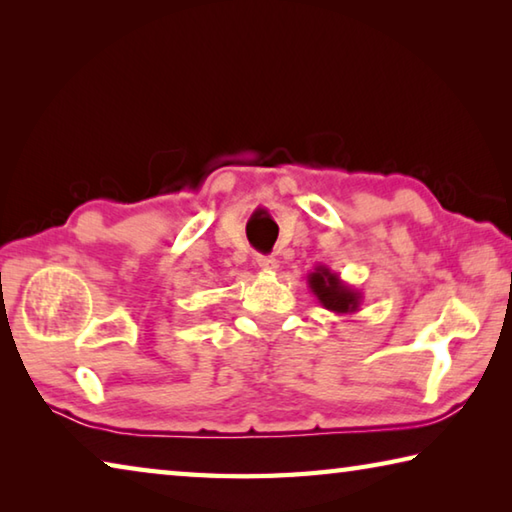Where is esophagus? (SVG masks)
I'll use <instances>...</instances> for the list:
<instances>
[{
    "mask_svg": "<svg viewBox=\"0 0 512 512\" xmlns=\"http://www.w3.org/2000/svg\"><path fill=\"white\" fill-rule=\"evenodd\" d=\"M257 266L266 273H275L280 268V262L275 257H266V255H257Z\"/></svg>",
    "mask_w": 512,
    "mask_h": 512,
    "instance_id": "34e87169",
    "label": "esophagus"
}]
</instances>
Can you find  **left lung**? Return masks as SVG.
<instances>
[{
	"instance_id": "8db88e82",
	"label": "left lung",
	"mask_w": 512,
	"mask_h": 512,
	"mask_svg": "<svg viewBox=\"0 0 512 512\" xmlns=\"http://www.w3.org/2000/svg\"><path fill=\"white\" fill-rule=\"evenodd\" d=\"M307 284L320 305L329 311H334V314L339 316L357 314L361 307V300H363L361 291L350 287V284H345L341 280V275L334 273L332 268H327L325 264L316 266L314 271L307 275Z\"/></svg>"
}]
</instances>
